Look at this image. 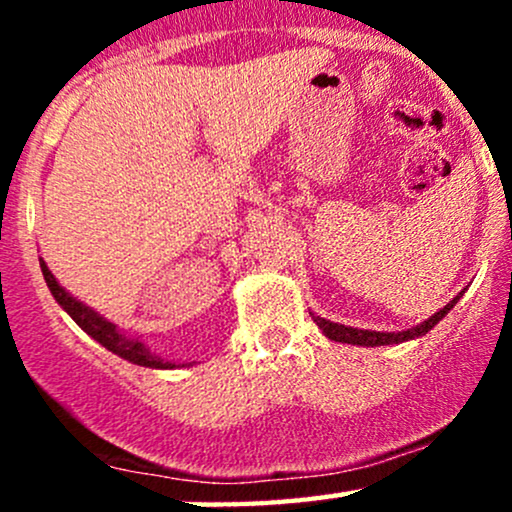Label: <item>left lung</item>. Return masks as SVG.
<instances>
[{"label":"left lung","mask_w":512,"mask_h":512,"mask_svg":"<svg viewBox=\"0 0 512 512\" xmlns=\"http://www.w3.org/2000/svg\"><path fill=\"white\" fill-rule=\"evenodd\" d=\"M464 293V291H462ZM455 296L452 301L445 305L443 310H438L436 315H431L428 320L421 322V325L411 327V330H404V332H373V330H358V327H346V325H337V322H330L325 320V317H315L313 320L317 322V327H320L322 332H325V337H330L332 342H342V344H356V346H385V344H402V342H409V339H416L421 337V334H426L428 330H433V327L438 325L440 320H443L445 315L450 313V308L455 305L457 301L462 298Z\"/></svg>","instance_id":"obj_1"}]
</instances>
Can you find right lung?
Here are the masks:
<instances>
[{"mask_svg": "<svg viewBox=\"0 0 512 512\" xmlns=\"http://www.w3.org/2000/svg\"><path fill=\"white\" fill-rule=\"evenodd\" d=\"M40 269H43V276H45V284H48V289L52 296H55V301L62 305L64 310H67L69 317L76 322V325L81 327L86 334H91L93 339H96L98 344H103L105 349L113 351L120 358H125L129 363H137V366H146V368H178V363L173 361H163L161 356L151 354L149 349H146L144 342H139V339L134 337H127V334H122L113 322H108L105 317H101L96 313V310H91L88 305H84L81 301H76L74 296H69L67 291L62 289L60 284H57V279L52 276V272L48 269V264L40 260ZM185 366V363H182Z\"/></svg>", "mask_w": 512, "mask_h": 512, "instance_id": "add662e5", "label": "right lung"}]
</instances>
